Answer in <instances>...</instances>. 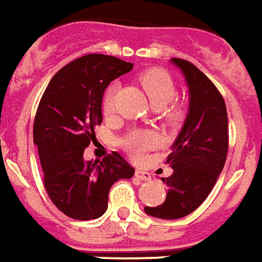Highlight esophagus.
I'll return each mask as SVG.
<instances>
[{"instance_id": "obj_1", "label": "esophagus", "mask_w": 262, "mask_h": 262, "mask_svg": "<svg viewBox=\"0 0 262 262\" xmlns=\"http://www.w3.org/2000/svg\"><path fill=\"white\" fill-rule=\"evenodd\" d=\"M135 176H137L140 181H144V182L151 181V175H149V172H145V170H142V169L135 170Z\"/></svg>"}]
</instances>
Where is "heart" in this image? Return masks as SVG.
Returning a JSON list of instances; mask_svg holds the SVG:
<instances>
[{"label":"heart","instance_id":"obj_1","mask_svg":"<svg viewBox=\"0 0 262 262\" xmlns=\"http://www.w3.org/2000/svg\"><path fill=\"white\" fill-rule=\"evenodd\" d=\"M140 83L151 104L155 108H161L162 118L168 124L175 125L183 118V107L179 103H173L176 89L170 76L162 69H149L140 76ZM117 87L111 86L105 93L103 100V111L110 114L114 110V98ZM158 144V137L152 133H135L127 140V148L135 157H141L146 149L154 148Z\"/></svg>","mask_w":262,"mask_h":262}]
</instances>
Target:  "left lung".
Here are the masks:
<instances>
[{
  "label": "left lung",
  "mask_w": 262,
  "mask_h": 262,
  "mask_svg": "<svg viewBox=\"0 0 262 262\" xmlns=\"http://www.w3.org/2000/svg\"><path fill=\"white\" fill-rule=\"evenodd\" d=\"M189 87V111L166 164L173 169L162 205L146 206L149 216L175 220L199 207L216 183L229 151V120L223 96L193 63L173 57Z\"/></svg>",
  "instance_id": "left-lung-1"
}]
</instances>
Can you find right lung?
<instances>
[{
    "instance_id": "add662e5",
    "label": "right lung",
    "mask_w": 262,
    "mask_h": 262,
    "mask_svg": "<svg viewBox=\"0 0 262 262\" xmlns=\"http://www.w3.org/2000/svg\"><path fill=\"white\" fill-rule=\"evenodd\" d=\"M133 63L108 55H86L52 77L36 110L33 142L38 146L43 185L59 210L76 220L103 216L108 192L135 169L118 154L103 161H84V149L101 124V101L107 86L128 73Z\"/></svg>"
}]
</instances>
